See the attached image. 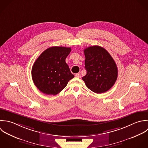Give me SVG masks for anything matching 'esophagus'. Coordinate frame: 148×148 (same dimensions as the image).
<instances>
[{
    "instance_id": "1",
    "label": "esophagus",
    "mask_w": 148,
    "mask_h": 148,
    "mask_svg": "<svg viewBox=\"0 0 148 148\" xmlns=\"http://www.w3.org/2000/svg\"><path fill=\"white\" fill-rule=\"evenodd\" d=\"M75 77H77V78H81V74L79 73H77L75 75Z\"/></svg>"
}]
</instances>
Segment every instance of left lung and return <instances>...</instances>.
<instances>
[{
    "instance_id": "8db88e82",
    "label": "left lung",
    "mask_w": 148,
    "mask_h": 148,
    "mask_svg": "<svg viewBox=\"0 0 148 148\" xmlns=\"http://www.w3.org/2000/svg\"><path fill=\"white\" fill-rule=\"evenodd\" d=\"M86 74L82 77L86 86L96 93L108 91L118 78V67L108 52L95 45L84 49Z\"/></svg>"
}]
</instances>
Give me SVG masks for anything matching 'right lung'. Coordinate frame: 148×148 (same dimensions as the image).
Listing matches in <instances>:
<instances>
[{
  "mask_svg": "<svg viewBox=\"0 0 148 148\" xmlns=\"http://www.w3.org/2000/svg\"><path fill=\"white\" fill-rule=\"evenodd\" d=\"M71 50L70 47H52L36 59L32 69V77L41 92L56 95L74 77L65 61Z\"/></svg>",
  "mask_w": 148,
  "mask_h": 148,
  "instance_id": "add662e5",
  "label": "right lung"
}]
</instances>
